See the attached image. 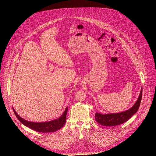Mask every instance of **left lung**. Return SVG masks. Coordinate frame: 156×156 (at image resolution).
<instances>
[{
  "mask_svg": "<svg viewBox=\"0 0 156 156\" xmlns=\"http://www.w3.org/2000/svg\"><path fill=\"white\" fill-rule=\"evenodd\" d=\"M142 98L141 88L139 98L133 106L129 109L117 113H109L102 115L96 113L95 118L97 122L103 126H115L120 125L130 119L138 111Z\"/></svg>",
  "mask_w": 156,
  "mask_h": 156,
  "instance_id": "1",
  "label": "left lung"
}]
</instances>
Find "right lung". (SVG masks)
Here are the masks:
<instances>
[{"label":"right lung","instance_id":"1","mask_svg":"<svg viewBox=\"0 0 156 156\" xmlns=\"http://www.w3.org/2000/svg\"><path fill=\"white\" fill-rule=\"evenodd\" d=\"M13 109L16 116L24 126H27L30 128L31 129L34 130L36 132H42V133H48V132H56L59 130L60 129H61L66 124L68 107L66 108L63 114L59 117L58 119H55L49 122H38V123L30 122L23 119L16 113L13 108Z\"/></svg>","mask_w":156,"mask_h":156}]
</instances>
